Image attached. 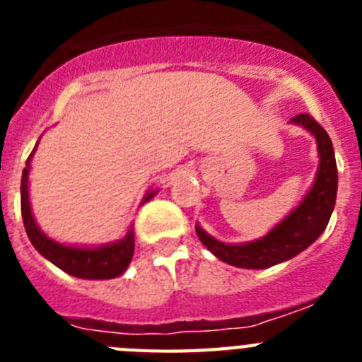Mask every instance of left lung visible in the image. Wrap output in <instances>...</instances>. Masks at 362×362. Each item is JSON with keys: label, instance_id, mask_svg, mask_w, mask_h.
Instances as JSON below:
<instances>
[{"label": "left lung", "instance_id": "1", "mask_svg": "<svg viewBox=\"0 0 362 362\" xmlns=\"http://www.w3.org/2000/svg\"><path fill=\"white\" fill-rule=\"evenodd\" d=\"M290 123L299 124L308 130L317 141L319 166L312 188L306 192L296 209L276 225L267 235L248 243L217 241L210 233L196 225L199 241L203 243L217 259L238 268L248 270H263L274 264L284 263L306 250L315 239L325 232L337 197V165H335L334 145L330 136L326 134L317 121L310 114H299Z\"/></svg>", "mask_w": 362, "mask_h": 362}]
</instances>
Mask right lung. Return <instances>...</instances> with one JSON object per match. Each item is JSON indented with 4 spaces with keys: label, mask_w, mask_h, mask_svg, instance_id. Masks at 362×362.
<instances>
[{
    "label": "right lung",
    "mask_w": 362,
    "mask_h": 362,
    "mask_svg": "<svg viewBox=\"0 0 362 362\" xmlns=\"http://www.w3.org/2000/svg\"><path fill=\"white\" fill-rule=\"evenodd\" d=\"M41 139V137H40ZM36 143L32 153L27 159V166L23 168V177H21V216H23V225L27 230V235L37 252L50 263L62 268L63 272L70 274L79 279H114L121 276L134 255V228L130 226L129 232L117 241L107 243L99 246H72L63 245L54 239H50L40 225L34 219V214L30 209V199H28V174H30L32 156L36 152ZM158 194V190L146 192L141 204L152 199Z\"/></svg>",
    "instance_id": "right-lung-1"
}]
</instances>
